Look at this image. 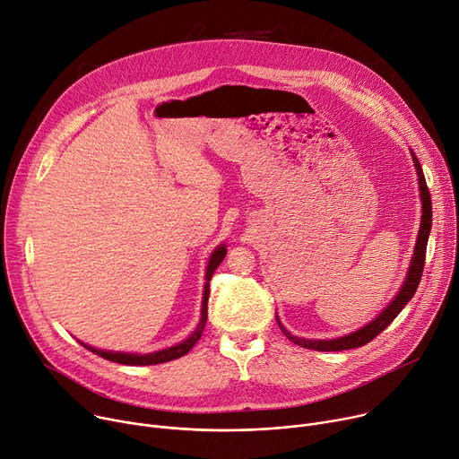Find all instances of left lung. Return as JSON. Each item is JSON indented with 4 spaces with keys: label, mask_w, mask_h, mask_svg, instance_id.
<instances>
[{
    "label": "left lung",
    "mask_w": 459,
    "mask_h": 459,
    "mask_svg": "<svg viewBox=\"0 0 459 459\" xmlns=\"http://www.w3.org/2000/svg\"><path fill=\"white\" fill-rule=\"evenodd\" d=\"M413 157V164H415V170H418L420 176V190H421V201H423V218H421V229H420V236H418V243H415V251H413V258L408 269V276L399 290V295L390 302V306L375 318L373 322H369L368 325H364L362 329L351 333L348 337H341L335 341H309V339H300L290 335V333L278 322L280 329L283 335L290 341L295 342L302 348L307 350H316V351H342V350H355L360 348L368 342H371L375 337L379 335L381 331H385L394 318L403 311V307L411 300V297L415 295V290H418V285L421 281L423 276V269H425V256H427V243H429V234H430V227H432V199H430V192L425 181V174L421 169V162L420 159L415 157V153L411 152Z\"/></svg>",
    "instance_id": "1"
}]
</instances>
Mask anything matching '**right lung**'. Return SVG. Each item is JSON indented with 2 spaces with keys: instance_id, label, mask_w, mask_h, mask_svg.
Returning a JSON list of instances; mask_svg holds the SVG:
<instances>
[{
  "instance_id": "1",
  "label": "right lung",
  "mask_w": 459,
  "mask_h": 459,
  "mask_svg": "<svg viewBox=\"0 0 459 459\" xmlns=\"http://www.w3.org/2000/svg\"><path fill=\"white\" fill-rule=\"evenodd\" d=\"M225 255H227V248L221 245V247H218V248H216L214 255L211 256V262H208V267H206V285H204V293H203V307H201V320H199V324H197V327H195V331L192 333V335H190L186 341H183L181 344L172 346V348H169V350H162V351L148 353V355L113 353V351L95 350V348L86 346V344H82V342H80V344L84 346V348H88L90 351L97 353V355H99V357H102V359H108V360H111V362H118V364H130V366H150V364H160V362H169V360H174V359H179V357L186 355V353L194 348V344L201 339V333H203L204 324H206V318H208V295H211V290H208V287H211V285H208V281H211V278H212L214 271H216V269H218V265L223 262Z\"/></svg>"
}]
</instances>
